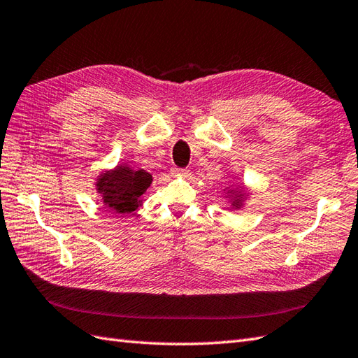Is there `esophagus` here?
I'll use <instances>...</instances> for the list:
<instances>
[{"mask_svg":"<svg viewBox=\"0 0 358 358\" xmlns=\"http://www.w3.org/2000/svg\"><path fill=\"white\" fill-rule=\"evenodd\" d=\"M173 173L174 174H180V176H187V174L189 173L188 169H173Z\"/></svg>","mask_w":358,"mask_h":358,"instance_id":"esophagus-1","label":"esophagus"}]
</instances>
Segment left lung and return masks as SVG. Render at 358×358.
Here are the masks:
<instances>
[{
    "mask_svg": "<svg viewBox=\"0 0 358 358\" xmlns=\"http://www.w3.org/2000/svg\"><path fill=\"white\" fill-rule=\"evenodd\" d=\"M234 206H239V201H236V202H234Z\"/></svg>",
    "mask_w": 358,
    "mask_h": 358,
    "instance_id": "left-lung-1",
    "label": "left lung"
}]
</instances>
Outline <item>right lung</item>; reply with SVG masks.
Listing matches in <instances>:
<instances>
[{
  "label": "right lung",
  "instance_id": "1",
  "mask_svg": "<svg viewBox=\"0 0 358 358\" xmlns=\"http://www.w3.org/2000/svg\"><path fill=\"white\" fill-rule=\"evenodd\" d=\"M152 184V174L144 170H130L117 166L115 171L104 173L98 180V189L104 203L113 213H131L139 206L141 196Z\"/></svg>",
  "mask_w": 358,
  "mask_h": 358
}]
</instances>
